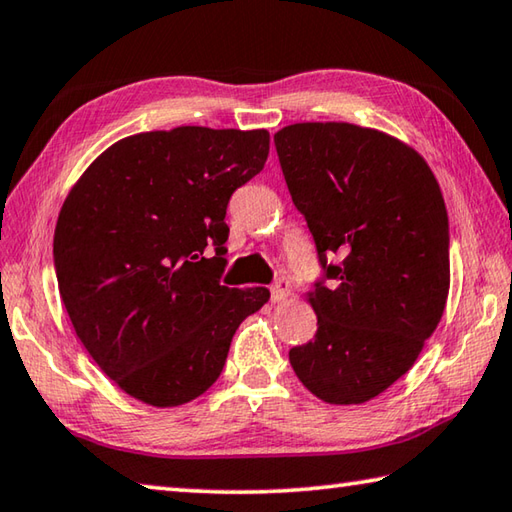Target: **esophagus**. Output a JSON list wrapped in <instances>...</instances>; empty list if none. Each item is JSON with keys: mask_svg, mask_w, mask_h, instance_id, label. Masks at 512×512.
I'll return each instance as SVG.
<instances>
[{"mask_svg": "<svg viewBox=\"0 0 512 512\" xmlns=\"http://www.w3.org/2000/svg\"><path fill=\"white\" fill-rule=\"evenodd\" d=\"M288 297H290V281L279 279L272 285V301L281 303V301H288Z\"/></svg>", "mask_w": 512, "mask_h": 512, "instance_id": "34e87169", "label": "esophagus"}]
</instances>
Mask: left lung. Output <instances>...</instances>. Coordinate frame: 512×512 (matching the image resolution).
Returning <instances> with one entry per match:
<instances>
[{"instance_id":"1","label":"left lung","mask_w":512,"mask_h":512,"mask_svg":"<svg viewBox=\"0 0 512 512\" xmlns=\"http://www.w3.org/2000/svg\"><path fill=\"white\" fill-rule=\"evenodd\" d=\"M274 143L333 279L306 294L317 335L292 348L290 364L319 400L362 405L414 366L443 317L450 233L441 186L405 141L355 123L285 125Z\"/></svg>"}]
</instances>
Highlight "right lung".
I'll return each instance as SVG.
<instances>
[{"label":"right lung","instance_id":"add662e5","mask_svg":"<svg viewBox=\"0 0 512 512\" xmlns=\"http://www.w3.org/2000/svg\"><path fill=\"white\" fill-rule=\"evenodd\" d=\"M267 155V130L182 125L112 143L71 186L53 233L58 290L87 353L128 396L161 409L202 396L238 326L270 301L267 288L218 283L229 197Z\"/></svg>","mask_w":512,"mask_h":512}]
</instances>
